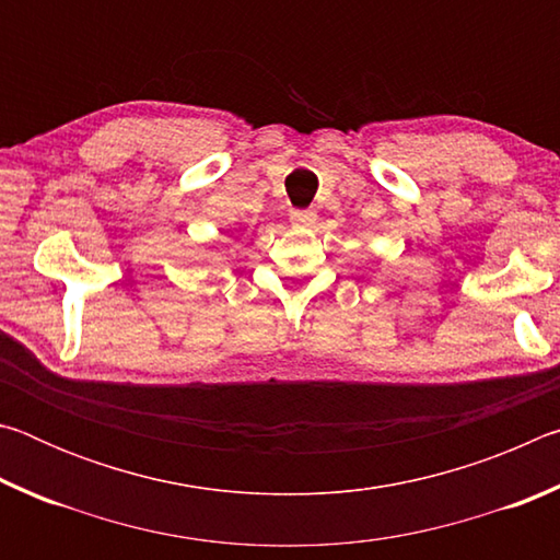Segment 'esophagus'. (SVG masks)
Segmentation results:
<instances>
[{
	"label": "esophagus",
	"instance_id": "esophagus-1",
	"mask_svg": "<svg viewBox=\"0 0 560 560\" xmlns=\"http://www.w3.org/2000/svg\"><path fill=\"white\" fill-rule=\"evenodd\" d=\"M316 222V212L314 210H296L291 212V224L299 226V230H308L311 224Z\"/></svg>",
	"mask_w": 560,
	"mask_h": 560
}]
</instances>
